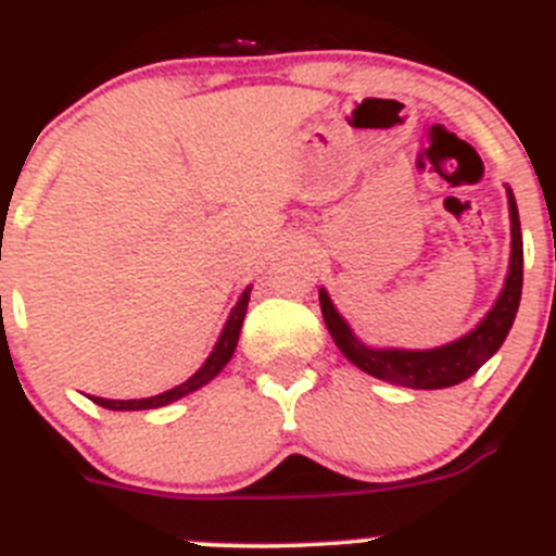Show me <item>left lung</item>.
Instances as JSON below:
<instances>
[{
	"label": "left lung",
	"mask_w": 556,
	"mask_h": 556,
	"mask_svg": "<svg viewBox=\"0 0 556 556\" xmlns=\"http://www.w3.org/2000/svg\"><path fill=\"white\" fill-rule=\"evenodd\" d=\"M507 207H510V266H507L505 285H502V293L496 295L494 307L485 313V318L475 329L466 331L458 340L447 342V345H435V349H372L354 334L349 320L337 313L326 288H320V313H324L326 329H329L331 340L342 351V356L354 362L367 376L408 389H444L475 376L502 349V342H505L507 331L516 320L518 302H521L523 243L518 205L510 186H507Z\"/></svg>",
	"instance_id": "obj_1"
}]
</instances>
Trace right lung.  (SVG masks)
<instances>
[{"instance_id":"1","label":"right lung","mask_w":556,"mask_h":556,"mask_svg":"<svg viewBox=\"0 0 556 556\" xmlns=\"http://www.w3.org/2000/svg\"><path fill=\"white\" fill-rule=\"evenodd\" d=\"M249 293H252V285H249V288L243 290L241 295H238L236 307L230 309V318H227V324H225V329H222L219 340H216L214 351L207 354V359L202 362L200 370H197L191 378H186L184 383H178V387L167 389V392H161V395L139 397V401H109V397H96V395H90V401L98 403V406L109 408V412H148V408L169 406V403L180 401V397L191 395V392H197V389H200V387H205V383L214 381V378L219 376L222 370H225L227 362L232 359V354H236L238 334H241L243 318H247Z\"/></svg>"}]
</instances>
